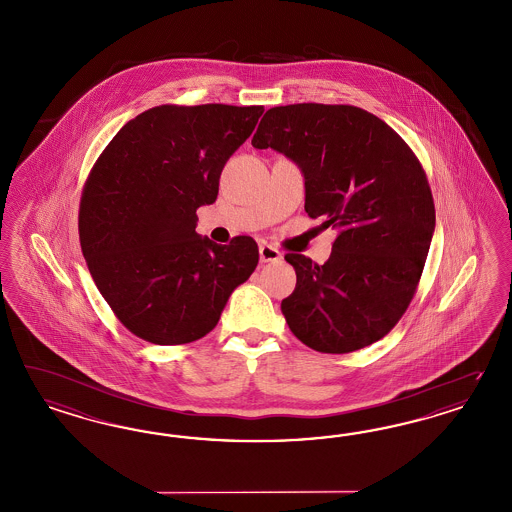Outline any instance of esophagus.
I'll use <instances>...</instances> for the list:
<instances>
[{
  "mask_svg": "<svg viewBox=\"0 0 512 512\" xmlns=\"http://www.w3.org/2000/svg\"><path fill=\"white\" fill-rule=\"evenodd\" d=\"M282 260V254L275 247H271V245H267V243H262L260 245V262L262 264H267V262H279Z\"/></svg>",
  "mask_w": 512,
  "mask_h": 512,
  "instance_id": "1",
  "label": "esophagus"
}]
</instances>
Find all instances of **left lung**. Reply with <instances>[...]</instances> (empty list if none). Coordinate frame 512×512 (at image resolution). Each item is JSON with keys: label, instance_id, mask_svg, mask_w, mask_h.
<instances>
[{"label": "left lung", "instance_id": "obj_1", "mask_svg": "<svg viewBox=\"0 0 512 512\" xmlns=\"http://www.w3.org/2000/svg\"><path fill=\"white\" fill-rule=\"evenodd\" d=\"M252 147L290 158L305 179V211L339 228L326 264L284 256L297 277L281 303L288 328L328 354L379 341L407 311L435 230L428 179L413 150L360 107L322 103L269 109Z\"/></svg>", "mask_w": 512, "mask_h": 512}]
</instances>
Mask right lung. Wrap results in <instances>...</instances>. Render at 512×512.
I'll return each instance as SVG.
<instances>
[{
	"label": "right lung",
	"mask_w": 512,
	"mask_h": 512,
	"mask_svg": "<svg viewBox=\"0 0 512 512\" xmlns=\"http://www.w3.org/2000/svg\"><path fill=\"white\" fill-rule=\"evenodd\" d=\"M264 107L160 105L116 133L81 198L84 260L118 320L154 345H184L215 328L231 292L258 265V245L196 233L220 173Z\"/></svg>",
	"instance_id": "add662e5"
}]
</instances>
